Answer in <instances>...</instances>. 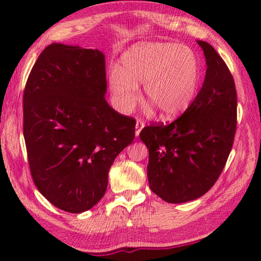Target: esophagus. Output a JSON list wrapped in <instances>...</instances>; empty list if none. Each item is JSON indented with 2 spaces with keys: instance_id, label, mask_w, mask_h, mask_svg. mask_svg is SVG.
Returning <instances> with one entry per match:
<instances>
[{
  "instance_id": "obj_1",
  "label": "esophagus",
  "mask_w": 261,
  "mask_h": 261,
  "mask_svg": "<svg viewBox=\"0 0 261 261\" xmlns=\"http://www.w3.org/2000/svg\"><path fill=\"white\" fill-rule=\"evenodd\" d=\"M145 126V122H143L141 119H138L136 122V136L138 137L140 135V131L143 129Z\"/></svg>"
}]
</instances>
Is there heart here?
Returning <instances> with one entry per match:
<instances>
[{
    "label": "heart",
    "mask_w": 261,
    "mask_h": 261,
    "mask_svg": "<svg viewBox=\"0 0 261 261\" xmlns=\"http://www.w3.org/2000/svg\"><path fill=\"white\" fill-rule=\"evenodd\" d=\"M121 66L109 70V83L115 107L131 112L139 101L143 83L146 97L166 119L184 113L196 96L198 63L190 48L164 42H143L131 47Z\"/></svg>",
    "instance_id": "b5f03b06"
}]
</instances>
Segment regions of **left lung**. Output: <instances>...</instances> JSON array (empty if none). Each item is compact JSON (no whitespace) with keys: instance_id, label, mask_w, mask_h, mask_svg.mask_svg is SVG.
Here are the masks:
<instances>
[{"instance_id":"left-lung-1","label":"left lung","mask_w":261,"mask_h":261,"mask_svg":"<svg viewBox=\"0 0 261 261\" xmlns=\"http://www.w3.org/2000/svg\"><path fill=\"white\" fill-rule=\"evenodd\" d=\"M206 59L201 91L178 119L145 126L151 191L168 203L203 196L222 173L237 129V91L228 66L210 43L197 40Z\"/></svg>"}]
</instances>
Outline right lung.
<instances>
[{"instance_id": "right-lung-1", "label": "right lung", "mask_w": 261, "mask_h": 261, "mask_svg": "<svg viewBox=\"0 0 261 261\" xmlns=\"http://www.w3.org/2000/svg\"><path fill=\"white\" fill-rule=\"evenodd\" d=\"M104 55L51 43L23 93V136L32 179L55 206L82 213L101 199L116 156L135 139L136 120L104 98Z\"/></svg>"}]
</instances>
